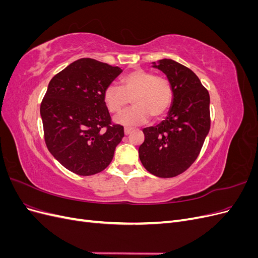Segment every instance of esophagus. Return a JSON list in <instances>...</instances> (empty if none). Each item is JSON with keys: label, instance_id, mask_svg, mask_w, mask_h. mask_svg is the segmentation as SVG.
I'll use <instances>...</instances> for the list:
<instances>
[{"label": "esophagus", "instance_id": "1", "mask_svg": "<svg viewBox=\"0 0 258 258\" xmlns=\"http://www.w3.org/2000/svg\"><path fill=\"white\" fill-rule=\"evenodd\" d=\"M132 130H134V129H132V128H128V127H126V128H124V135H126V136H128L129 134H131V132H132Z\"/></svg>", "mask_w": 258, "mask_h": 258}]
</instances>
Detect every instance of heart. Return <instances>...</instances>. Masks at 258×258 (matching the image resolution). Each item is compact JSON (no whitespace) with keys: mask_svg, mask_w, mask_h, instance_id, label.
Instances as JSON below:
<instances>
[{"mask_svg":"<svg viewBox=\"0 0 258 258\" xmlns=\"http://www.w3.org/2000/svg\"><path fill=\"white\" fill-rule=\"evenodd\" d=\"M130 99L134 107L116 117L117 123L137 126L145 122L150 115L158 119L172 104V85L165 76H156L145 70H136L121 77L120 87L110 85L103 92V102L112 114L121 113Z\"/></svg>","mask_w":258,"mask_h":258,"instance_id":"heart-1","label":"heart"}]
</instances>
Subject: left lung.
<instances>
[{"instance_id":"left-lung-1","label":"left lung","mask_w":258,"mask_h":258,"mask_svg":"<svg viewBox=\"0 0 258 258\" xmlns=\"http://www.w3.org/2000/svg\"><path fill=\"white\" fill-rule=\"evenodd\" d=\"M172 85L173 100L157 126L143 129L139 157L148 172L159 177L183 173L197 159L210 130V96L190 69L172 59L153 62Z\"/></svg>"}]
</instances>
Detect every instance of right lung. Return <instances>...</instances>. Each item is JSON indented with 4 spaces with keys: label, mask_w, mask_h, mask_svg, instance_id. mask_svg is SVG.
<instances>
[{
    "label": "right lung",
    "mask_w": 258,
    "mask_h": 258,
    "mask_svg": "<svg viewBox=\"0 0 258 258\" xmlns=\"http://www.w3.org/2000/svg\"><path fill=\"white\" fill-rule=\"evenodd\" d=\"M122 72L95 59L82 58L54 75L41 103L45 143L62 166L92 175L110 165L123 127L111 121L103 102L107 86Z\"/></svg>",
    "instance_id": "add662e5"
}]
</instances>
